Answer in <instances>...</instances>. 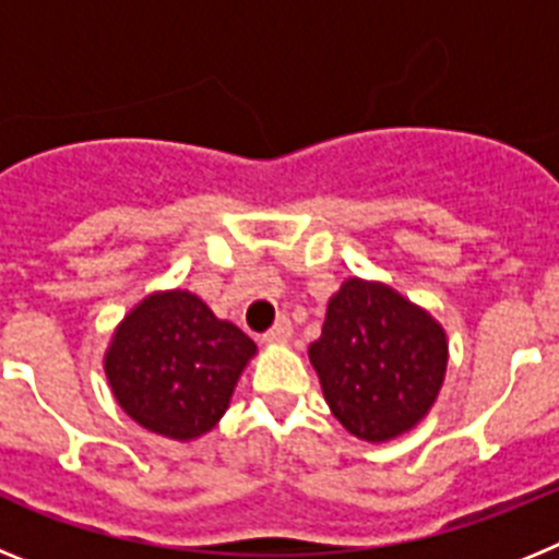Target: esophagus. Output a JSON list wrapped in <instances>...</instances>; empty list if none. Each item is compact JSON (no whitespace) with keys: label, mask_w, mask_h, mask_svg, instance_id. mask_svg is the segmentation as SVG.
Returning a JSON list of instances; mask_svg holds the SVG:
<instances>
[{"label":"esophagus","mask_w":559,"mask_h":559,"mask_svg":"<svg viewBox=\"0 0 559 559\" xmlns=\"http://www.w3.org/2000/svg\"><path fill=\"white\" fill-rule=\"evenodd\" d=\"M293 337V323L286 318H278L275 320V326L270 329V332H264V343L266 346H281V343H286V340Z\"/></svg>","instance_id":"esophagus-1"}]
</instances>
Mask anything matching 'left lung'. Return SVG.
Instances as JSON below:
<instances>
[{"label":"left lung","instance_id":"left-lung-1","mask_svg":"<svg viewBox=\"0 0 559 559\" xmlns=\"http://www.w3.org/2000/svg\"><path fill=\"white\" fill-rule=\"evenodd\" d=\"M448 332L382 281L346 278L309 346L323 400L348 433L385 444L411 433L448 373Z\"/></svg>","mask_w":559,"mask_h":559}]
</instances>
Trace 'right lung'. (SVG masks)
Masks as SVG:
<instances>
[{
	"mask_svg": "<svg viewBox=\"0 0 559 559\" xmlns=\"http://www.w3.org/2000/svg\"><path fill=\"white\" fill-rule=\"evenodd\" d=\"M255 343L188 289L145 295L111 332L115 402L148 433L193 441L219 425Z\"/></svg>",
	"mask_w": 559,
	"mask_h": 559,
	"instance_id": "1",
	"label": "right lung"
}]
</instances>
